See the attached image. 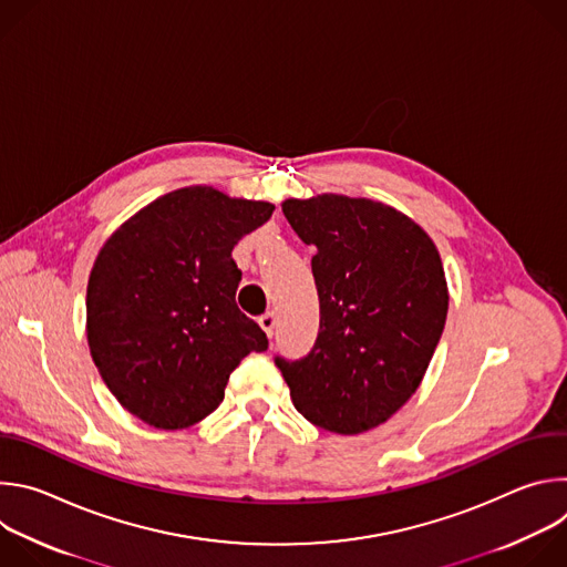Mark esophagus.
Instances as JSON below:
<instances>
[{"label": "esophagus", "instance_id": "1", "mask_svg": "<svg viewBox=\"0 0 567 567\" xmlns=\"http://www.w3.org/2000/svg\"><path fill=\"white\" fill-rule=\"evenodd\" d=\"M258 322H260V328L265 330V334L271 339V337H274V332H276V313H274V311H269V313L260 316V318H258Z\"/></svg>", "mask_w": 567, "mask_h": 567}]
</instances>
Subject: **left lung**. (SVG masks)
<instances>
[{
  "label": "left lung",
  "mask_w": 567,
  "mask_h": 567,
  "mask_svg": "<svg viewBox=\"0 0 567 567\" xmlns=\"http://www.w3.org/2000/svg\"><path fill=\"white\" fill-rule=\"evenodd\" d=\"M282 213L316 247L320 302L311 352L276 359L293 406L339 435L377 429L415 394L440 343L449 311L440 251L415 219L365 197H289Z\"/></svg>",
  "instance_id": "1"
}]
</instances>
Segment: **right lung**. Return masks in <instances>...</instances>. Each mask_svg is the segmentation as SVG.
<instances>
[{
	"mask_svg": "<svg viewBox=\"0 0 567 567\" xmlns=\"http://www.w3.org/2000/svg\"><path fill=\"white\" fill-rule=\"evenodd\" d=\"M274 208L186 186L105 239L87 282V343L127 413L161 431L188 429L219 406L239 361L269 348L235 302L241 271L230 251Z\"/></svg>",
	"mask_w": 567,
	"mask_h": 567,
	"instance_id": "1",
	"label": "right lung"
}]
</instances>
